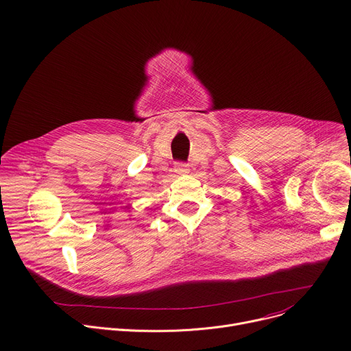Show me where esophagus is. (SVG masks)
Returning a JSON list of instances; mask_svg holds the SVG:
<instances>
[{"mask_svg":"<svg viewBox=\"0 0 351 351\" xmlns=\"http://www.w3.org/2000/svg\"><path fill=\"white\" fill-rule=\"evenodd\" d=\"M174 167H176V171H177L178 174H185V173L190 171L189 164H185V162H176Z\"/></svg>","mask_w":351,"mask_h":351,"instance_id":"34e87169","label":"esophagus"}]
</instances>
